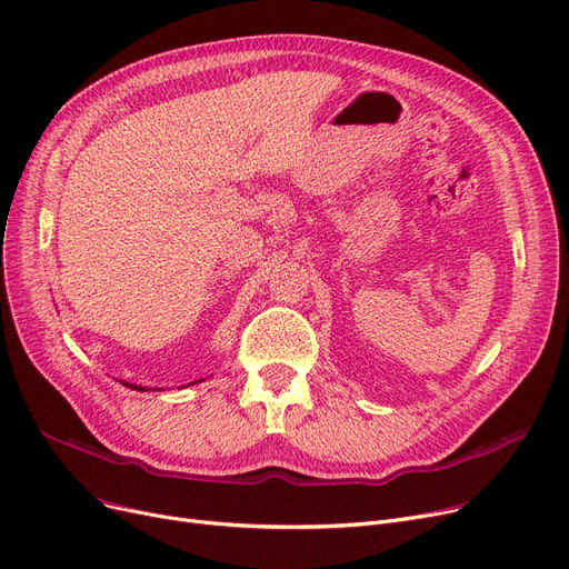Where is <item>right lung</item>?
I'll return each instance as SVG.
<instances>
[{"label":"right lung","instance_id":"add662e5","mask_svg":"<svg viewBox=\"0 0 569 569\" xmlns=\"http://www.w3.org/2000/svg\"><path fill=\"white\" fill-rule=\"evenodd\" d=\"M127 387H133V390H140V387H138V385H127ZM140 392H144V390H140Z\"/></svg>","mask_w":569,"mask_h":569}]
</instances>
